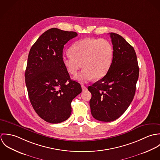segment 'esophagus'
<instances>
[{
	"mask_svg": "<svg viewBox=\"0 0 160 160\" xmlns=\"http://www.w3.org/2000/svg\"><path fill=\"white\" fill-rule=\"evenodd\" d=\"M81 88H82V91H86L87 90V88H86L85 86H84V85H82V86H81Z\"/></svg>",
	"mask_w": 160,
	"mask_h": 160,
	"instance_id": "obj_1",
	"label": "esophagus"
}]
</instances>
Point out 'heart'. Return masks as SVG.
Returning a JSON list of instances; mask_svg holds the SVG:
<instances>
[{"mask_svg": "<svg viewBox=\"0 0 160 160\" xmlns=\"http://www.w3.org/2000/svg\"><path fill=\"white\" fill-rule=\"evenodd\" d=\"M70 54L63 57L62 62L69 73L76 76L83 67L84 69L76 77L81 82L103 78L111 67L113 48L107 39L87 38L76 42L69 49Z\"/></svg>", "mask_w": 160, "mask_h": 160, "instance_id": "obj_1", "label": "heart"}]
</instances>
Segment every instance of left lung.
<instances>
[{"instance_id":"obj_1","label":"left lung","mask_w":160,"mask_h":160,"mask_svg":"<svg viewBox=\"0 0 160 160\" xmlns=\"http://www.w3.org/2000/svg\"><path fill=\"white\" fill-rule=\"evenodd\" d=\"M113 48L112 64L107 74L88 87L92 116L100 121L118 119L132 102L139 68L134 48L122 36L110 32Z\"/></svg>"}]
</instances>
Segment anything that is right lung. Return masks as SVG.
Returning a JSON list of instances; mask_svg holds the SVG:
<instances>
[{
	"label": "right lung",
	"mask_w": 160,
	"mask_h": 160,
	"mask_svg": "<svg viewBox=\"0 0 160 160\" xmlns=\"http://www.w3.org/2000/svg\"><path fill=\"white\" fill-rule=\"evenodd\" d=\"M77 36L76 32L51 28L38 38L28 55L25 71L28 96L36 113L50 123L66 121L72 99L82 92L62 62L64 45Z\"/></svg>",
	"instance_id": "obj_1"
}]
</instances>
